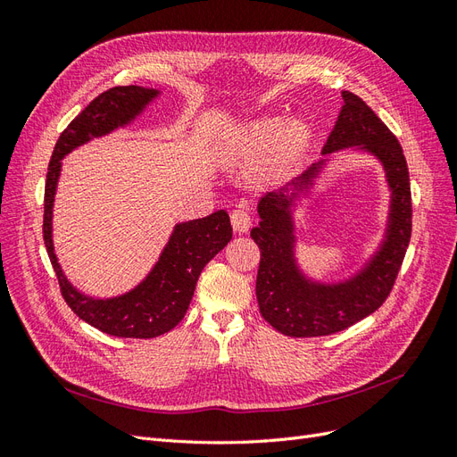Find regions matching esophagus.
Instances as JSON below:
<instances>
[{"mask_svg":"<svg viewBox=\"0 0 457 457\" xmlns=\"http://www.w3.org/2000/svg\"><path fill=\"white\" fill-rule=\"evenodd\" d=\"M252 220H253V219H252L250 212L244 210V207H238V210H234V212L230 213V223H232L234 230L240 232V234L250 230Z\"/></svg>","mask_w":457,"mask_h":457,"instance_id":"1","label":"esophagus"}]
</instances>
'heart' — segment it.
Instances as JSON below:
<instances>
[{
    "instance_id": "obj_1",
    "label": "heart",
    "mask_w": 457,
    "mask_h": 457,
    "mask_svg": "<svg viewBox=\"0 0 457 457\" xmlns=\"http://www.w3.org/2000/svg\"><path fill=\"white\" fill-rule=\"evenodd\" d=\"M303 139L299 123H282L278 118H265L247 126L234 141L230 160L238 165H252L269 156V170L278 171L295 156Z\"/></svg>"
}]
</instances>
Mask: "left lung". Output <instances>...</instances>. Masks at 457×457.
Here are the masks:
<instances>
[{
  "label": "left lung",
  "instance_id": "left-lung-1",
  "mask_svg": "<svg viewBox=\"0 0 457 457\" xmlns=\"http://www.w3.org/2000/svg\"><path fill=\"white\" fill-rule=\"evenodd\" d=\"M341 96L343 106L322 148L324 158L257 204L261 220L252 228V238L261 250L255 284L259 311L289 337L336 334L376 312L391 294L411 237L410 175L403 146L361 96L349 91ZM347 149L364 151L382 163L390 187V213L378 250L365 265L347 279L322 283L298 265L293 215L328 160Z\"/></svg>",
  "mask_w": 457,
  "mask_h": 457
}]
</instances>
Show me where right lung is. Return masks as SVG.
Instances as JSON below:
<instances>
[{
    "mask_svg": "<svg viewBox=\"0 0 457 457\" xmlns=\"http://www.w3.org/2000/svg\"><path fill=\"white\" fill-rule=\"evenodd\" d=\"M158 96L160 89L141 86L112 87L101 93L61 133L47 168L44 240L62 297L81 320L114 337L150 339L173 329L188 311L200 272L232 238L228 213L219 210L202 219L177 223L154 267L129 292L93 297L66 278L53 244V205L62 158L81 145L129 126Z\"/></svg>",
    "mask_w": 457,
    "mask_h": 457,
    "instance_id": "1",
    "label": "right lung"
}]
</instances>
